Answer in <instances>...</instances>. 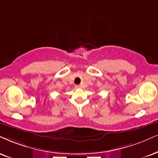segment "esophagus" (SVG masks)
Instances as JSON below:
<instances>
[{"mask_svg":"<svg viewBox=\"0 0 158 158\" xmlns=\"http://www.w3.org/2000/svg\"><path fill=\"white\" fill-rule=\"evenodd\" d=\"M75 89H81V86L80 85H75Z\"/></svg>","mask_w":158,"mask_h":158,"instance_id":"esophagus-1","label":"esophagus"}]
</instances>
